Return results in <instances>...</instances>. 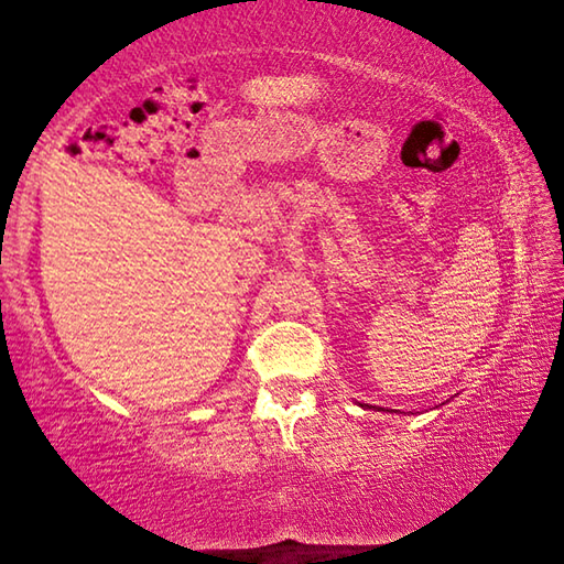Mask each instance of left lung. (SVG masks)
<instances>
[{
  "label": "left lung",
  "mask_w": 564,
  "mask_h": 564,
  "mask_svg": "<svg viewBox=\"0 0 564 564\" xmlns=\"http://www.w3.org/2000/svg\"><path fill=\"white\" fill-rule=\"evenodd\" d=\"M360 408H376V405H366V403H362ZM388 413H390V410H388Z\"/></svg>",
  "instance_id": "obj_1"
}]
</instances>
